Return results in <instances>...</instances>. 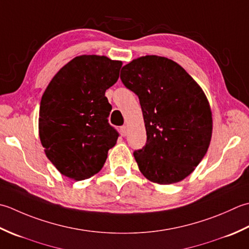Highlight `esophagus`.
Segmentation results:
<instances>
[{
    "instance_id": "esophagus-1",
    "label": "esophagus",
    "mask_w": 249,
    "mask_h": 249,
    "mask_svg": "<svg viewBox=\"0 0 249 249\" xmlns=\"http://www.w3.org/2000/svg\"><path fill=\"white\" fill-rule=\"evenodd\" d=\"M120 131H121V133H123V135H126V133H128V126L123 125L120 128Z\"/></svg>"
}]
</instances>
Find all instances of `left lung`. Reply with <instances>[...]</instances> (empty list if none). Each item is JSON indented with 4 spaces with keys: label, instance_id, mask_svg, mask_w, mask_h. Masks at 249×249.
<instances>
[{
    "label": "left lung",
    "instance_id": "left-lung-1",
    "mask_svg": "<svg viewBox=\"0 0 249 249\" xmlns=\"http://www.w3.org/2000/svg\"><path fill=\"white\" fill-rule=\"evenodd\" d=\"M121 82L139 96L146 145L133 155L147 179L175 184L195 171L211 143L213 118L204 91L173 60L145 55L121 69Z\"/></svg>",
    "mask_w": 249,
    "mask_h": 249
}]
</instances>
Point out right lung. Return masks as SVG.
Masks as SVG:
<instances>
[{"instance_id": "add662e5", "label": "right lung", "mask_w": 249, "mask_h": 249, "mask_svg": "<svg viewBox=\"0 0 249 249\" xmlns=\"http://www.w3.org/2000/svg\"><path fill=\"white\" fill-rule=\"evenodd\" d=\"M123 62L83 54L61 68L40 100L38 133L61 174L83 180L102 169L118 132L108 124L105 91L119 77Z\"/></svg>"}]
</instances>
